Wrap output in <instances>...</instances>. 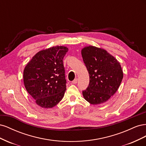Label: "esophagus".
<instances>
[{"label": "esophagus", "mask_w": 146, "mask_h": 146, "mask_svg": "<svg viewBox=\"0 0 146 146\" xmlns=\"http://www.w3.org/2000/svg\"><path fill=\"white\" fill-rule=\"evenodd\" d=\"M72 83L73 84H76V83H77V78L74 79V80L72 82Z\"/></svg>", "instance_id": "34e87169"}]
</instances>
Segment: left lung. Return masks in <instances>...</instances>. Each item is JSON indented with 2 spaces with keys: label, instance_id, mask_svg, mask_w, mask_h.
I'll list each match as a JSON object with an SVG mask.
<instances>
[{
  "label": "left lung",
  "instance_id": "left-lung-1",
  "mask_svg": "<svg viewBox=\"0 0 146 146\" xmlns=\"http://www.w3.org/2000/svg\"><path fill=\"white\" fill-rule=\"evenodd\" d=\"M83 62L90 76V83L82 91L85 99L92 105L105 102L118 90L123 72L117 60L105 50L88 46L82 50Z\"/></svg>",
  "mask_w": 146,
  "mask_h": 146
}]
</instances>
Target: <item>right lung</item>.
Here are the masks:
<instances>
[{"label":"right lung","instance_id":"right-lung-1","mask_svg":"<svg viewBox=\"0 0 146 146\" xmlns=\"http://www.w3.org/2000/svg\"><path fill=\"white\" fill-rule=\"evenodd\" d=\"M68 48L55 46L38 52L24 70L28 93L42 108H52L63 99L66 90L63 58Z\"/></svg>","mask_w":146,"mask_h":146}]
</instances>
